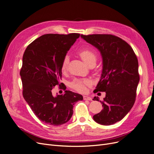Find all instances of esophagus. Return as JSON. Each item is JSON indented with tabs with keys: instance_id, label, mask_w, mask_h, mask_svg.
<instances>
[{
	"instance_id": "obj_1",
	"label": "esophagus",
	"mask_w": 154,
	"mask_h": 154,
	"mask_svg": "<svg viewBox=\"0 0 154 154\" xmlns=\"http://www.w3.org/2000/svg\"><path fill=\"white\" fill-rule=\"evenodd\" d=\"M84 98V100H88V101H92V98L89 97V96H84L83 97Z\"/></svg>"
}]
</instances>
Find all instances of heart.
<instances>
[{"label": "heart", "instance_id": "b5f03b06", "mask_svg": "<svg viewBox=\"0 0 154 154\" xmlns=\"http://www.w3.org/2000/svg\"><path fill=\"white\" fill-rule=\"evenodd\" d=\"M79 55L88 65L91 62H96L97 58L96 53L90 49H84L81 50L79 51ZM69 62V56H65L63 58L61 65L62 71H65L66 69ZM91 83L89 80H76L72 83V87L79 92H85L87 90V87L91 85Z\"/></svg>", "mask_w": 154, "mask_h": 154}]
</instances>
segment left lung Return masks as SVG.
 Masks as SVG:
<instances>
[{"instance_id":"8db88e82","label":"left lung","mask_w":154,"mask_h":154,"mask_svg":"<svg viewBox=\"0 0 154 154\" xmlns=\"http://www.w3.org/2000/svg\"><path fill=\"white\" fill-rule=\"evenodd\" d=\"M81 38L100 51L103 70L96 92H105L103 109L93 116L102 125H111L121 120L135 103L139 82L138 59L132 48L125 41L112 35H81Z\"/></svg>"}]
</instances>
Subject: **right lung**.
Masks as SVG:
<instances>
[{
  "instance_id": "obj_1",
  "label": "right lung",
  "mask_w": 154,
  "mask_h": 154,
  "mask_svg": "<svg viewBox=\"0 0 154 154\" xmlns=\"http://www.w3.org/2000/svg\"><path fill=\"white\" fill-rule=\"evenodd\" d=\"M80 36L46 34L34 40L26 48L20 71L23 95L37 118L45 123L59 126L68 122L73 106L83 96L70 91L53 96V87L62 78L63 58Z\"/></svg>"
}]
</instances>
